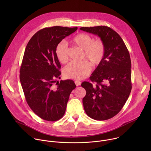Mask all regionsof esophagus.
<instances>
[{"label":"esophagus","instance_id":"esophagus-1","mask_svg":"<svg viewBox=\"0 0 151 151\" xmlns=\"http://www.w3.org/2000/svg\"><path fill=\"white\" fill-rule=\"evenodd\" d=\"M75 83L76 86H79L81 84V82L80 81H79V80H75Z\"/></svg>","mask_w":151,"mask_h":151}]
</instances>
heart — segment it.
<instances>
[{"label":"heart","mask_w":151,"mask_h":151,"mask_svg":"<svg viewBox=\"0 0 151 151\" xmlns=\"http://www.w3.org/2000/svg\"><path fill=\"white\" fill-rule=\"evenodd\" d=\"M73 42L83 50V57L93 65H97L103 60L105 48L102 40H93L88 34L79 33L73 37ZM55 52L61 63L66 62L69 58L67 42L64 40L60 42L55 47ZM91 69V64L87 61H72L65 67L63 72L67 78L82 79L89 75Z\"/></svg>","instance_id":"b5f03b06"}]
</instances>
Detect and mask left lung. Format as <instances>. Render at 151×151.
<instances>
[{
    "label": "left lung",
    "instance_id": "1",
    "mask_svg": "<svg viewBox=\"0 0 151 151\" xmlns=\"http://www.w3.org/2000/svg\"><path fill=\"white\" fill-rule=\"evenodd\" d=\"M80 30L98 36L105 48L103 60L90 78L91 82L81 84L86 90L83 108L94 119H108L122 109L132 90L130 54L121 36L109 27H83Z\"/></svg>",
    "mask_w": 151,
    "mask_h": 151
}]
</instances>
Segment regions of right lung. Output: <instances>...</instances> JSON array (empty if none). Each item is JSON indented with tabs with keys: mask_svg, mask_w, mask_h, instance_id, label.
I'll return each mask as SVG.
<instances>
[{
	"mask_svg": "<svg viewBox=\"0 0 151 151\" xmlns=\"http://www.w3.org/2000/svg\"><path fill=\"white\" fill-rule=\"evenodd\" d=\"M78 27L54 26L36 32L26 46L19 79L26 101L40 118L55 121L65 113L69 96L76 88L70 79L61 81L60 63L55 55L57 45Z\"/></svg>",
	"mask_w": 151,
	"mask_h": 151,
	"instance_id": "right-lung-1",
	"label": "right lung"
}]
</instances>
